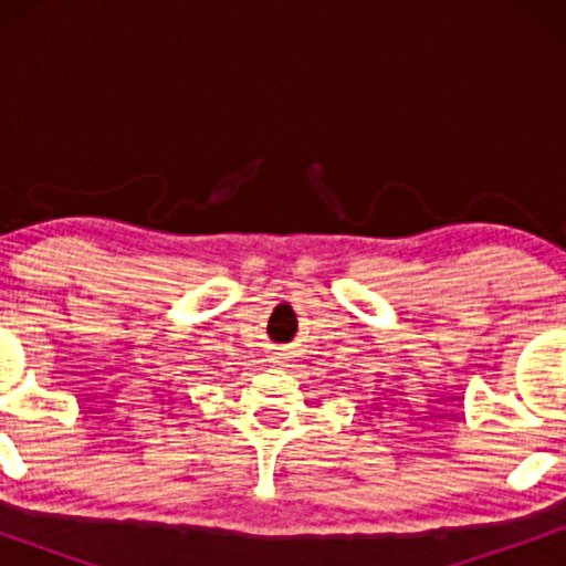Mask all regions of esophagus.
<instances>
[{"label":"esophagus","mask_w":566,"mask_h":566,"mask_svg":"<svg viewBox=\"0 0 566 566\" xmlns=\"http://www.w3.org/2000/svg\"><path fill=\"white\" fill-rule=\"evenodd\" d=\"M277 363H281V360H277Z\"/></svg>","instance_id":"esophagus-1"}]
</instances>
